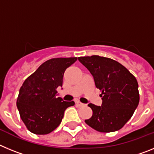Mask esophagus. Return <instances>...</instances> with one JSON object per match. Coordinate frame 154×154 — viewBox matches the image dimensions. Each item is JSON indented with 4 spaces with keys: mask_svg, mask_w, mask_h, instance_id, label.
Masks as SVG:
<instances>
[{
    "mask_svg": "<svg viewBox=\"0 0 154 154\" xmlns=\"http://www.w3.org/2000/svg\"><path fill=\"white\" fill-rule=\"evenodd\" d=\"M75 104H76V106H79V107H80V106H85V104H83V103H80L79 101L75 102Z\"/></svg>",
    "mask_w": 154,
    "mask_h": 154,
    "instance_id": "esophagus-1",
    "label": "esophagus"
}]
</instances>
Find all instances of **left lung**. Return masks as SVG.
Wrapping results in <instances>:
<instances>
[{
  "mask_svg": "<svg viewBox=\"0 0 154 154\" xmlns=\"http://www.w3.org/2000/svg\"><path fill=\"white\" fill-rule=\"evenodd\" d=\"M92 75L102 92V106L89 103L92 116L85 122L101 133L120 130L132 117L140 101L137 79L126 68L112 58L99 55L79 57Z\"/></svg>",
  "mask_w": 154,
  "mask_h": 154,
  "instance_id": "8db88e82",
  "label": "left lung"
}]
</instances>
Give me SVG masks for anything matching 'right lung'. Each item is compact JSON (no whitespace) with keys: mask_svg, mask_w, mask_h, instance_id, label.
<instances>
[{"mask_svg":"<svg viewBox=\"0 0 154 154\" xmlns=\"http://www.w3.org/2000/svg\"><path fill=\"white\" fill-rule=\"evenodd\" d=\"M77 58H54L42 64L24 82L19 91L17 107L27 129L37 135L55 130L62 122L65 110L75 103L55 96L62 86L63 75Z\"/></svg>","mask_w":154,"mask_h":154,"instance_id":"1","label":"right lung"}]
</instances>
